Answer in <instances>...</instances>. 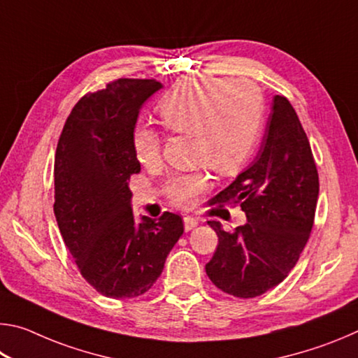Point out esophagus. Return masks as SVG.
Wrapping results in <instances>:
<instances>
[{
  "mask_svg": "<svg viewBox=\"0 0 358 358\" xmlns=\"http://www.w3.org/2000/svg\"><path fill=\"white\" fill-rule=\"evenodd\" d=\"M183 222H185V230H186V232H189V230H192L194 227H197V224H199V221L196 220V217H192V216H185L183 217Z\"/></svg>",
  "mask_w": 358,
  "mask_h": 358,
  "instance_id": "obj_1",
  "label": "esophagus"
}]
</instances>
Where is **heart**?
Returning a JSON list of instances; mask_svg holds the SVG:
<instances>
[{
	"label": "heart",
	"mask_w": 358,
	"mask_h": 358,
	"mask_svg": "<svg viewBox=\"0 0 358 358\" xmlns=\"http://www.w3.org/2000/svg\"><path fill=\"white\" fill-rule=\"evenodd\" d=\"M157 113L169 131L196 138V162L227 175L240 171L256 150L264 101L250 82L187 77L161 99ZM132 147L145 167L161 161V137L151 126H136ZM207 185V175L201 171L175 173L166 181L164 192L175 205L191 207Z\"/></svg>",
	"instance_id": "obj_1"
}]
</instances>
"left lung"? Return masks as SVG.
Segmentation results:
<instances>
[{"instance_id": "8db88e82", "label": "left lung", "mask_w": 358, "mask_h": 358, "mask_svg": "<svg viewBox=\"0 0 358 358\" xmlns=\"http://www.w3.org/2000/svg\"><path fill=\"white\" fill-rule=\"evenodd\" d=\"M317 197L306 132L287 98L275 96L256 159L210 201L246 213V224L234 230L208 221L220 241L205 265L211 282L238 299H254L284 281L310 238Z\"/></svg>"}]
</instances>
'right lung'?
Here are the masks:
<instances>
[{
	"label": "right lung",
	"instance_id": "obj_1",
	"mask_svg": "<svg viewBox=\"0 0 358 358\" xmlns=\"http://www.w3.org/2000/svg\"><path fill=\"white\" fill-rule=\"evenodd\" d=\"M161 82L118 78L88 93L66 120L55 155L53 211L82 276L110 299H134L161 276L183 234L181 216L136 221L129 180L141 172L132 147L138 112Z\"/></svg>",
	"mask_w": 358,
	"mask_h": 358
}]
</instances>
